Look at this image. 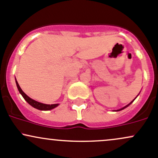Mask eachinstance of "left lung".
<instances>
[{"mask_svg": "<svg viewBox=\"0 0 158 158\" xmlns=\"http://www.w3.org/2000/svg\"><path fill=\"white\" fill-rule=\"evenodd\" d=\"M138 95H139V94H138ZM137 95V96H138ZM136 98H137V97H136ZM135 99H134V100H135ZM134 100L133 101H131V102L130 103H129V104H127V106H125V107H123V108H121V109H119V110H115V111H119V110H123V109H125L126 108V107H128V106H129V105H130V104H132V102H133V101H134Z\"/></svg>", "mask_w": 158, "mask_h": 158, "instance_id": "1", "label": "left lung"}]
</instances>
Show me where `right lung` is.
Here are the masks:
<instances>
[{
	"label": "right lung",
	"mask_w": 158,
	"mask_h": 158,
	"mask_svg": "<svg viewBox=\"0 0 158 158\" xmlns=\"http://www.w3.org/2000/svg\"><path fill=\"white\" fill-rule=\"evenodd\" d=\"M16 86H17L18 90H19V93L22 94L23 98L27 101V103H29L31 107H34V108L40 110H50L55 108V107H57V106L59 105V104H43V103H40V102H38V101L33 100V99H31V98H29L27 94H25V93L23 92V91L21 89L20 86H19V84H18L16 79Z\"/></svg>",
	"instance_id": "1"
}]
</instances>
